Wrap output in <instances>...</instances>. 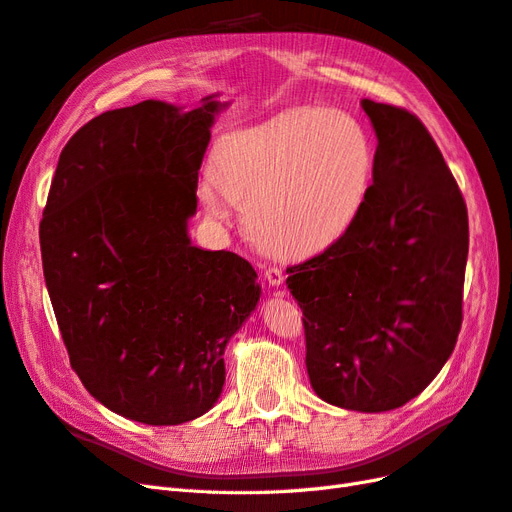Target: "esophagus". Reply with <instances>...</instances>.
Here are the masks:
<instances>
[{
    "instance_id": "1",
    "label": "esophagus",
    "mask_w": 512,
    "mask_h": 512,
    "mask_svg": "<svg viewBox=\"0 0 512 512\" xmlns=\"http://www.w3.org/2000/svg\"><path fill=\"white\" fill-rule=\"evenodd\" d=\"M265 280H267L271 286H280V284L284 282V271H282V267H277V265L267 267Z\"/></svg>"
}]
</instances>
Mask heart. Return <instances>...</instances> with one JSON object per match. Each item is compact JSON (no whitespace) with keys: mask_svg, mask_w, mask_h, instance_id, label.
Here are the masks:
<instances>
[{"mask_svg":"<svg viewBox=\"0 0 512 512\" xmlns=\"http://www.w3.org/2000/svg\"><path fill=\"white\" fill-rule=\"evenodd\" d=\"M374 175V147L352 115L297 106L230 134L200 181L213 218L230 200L247 205V226L265 250L284 258L318 254L359 218Z\"/></svg>","mask_w":512,"mask_h":512,"instance_id":"obj_1","label":"heart"}]
</instances>
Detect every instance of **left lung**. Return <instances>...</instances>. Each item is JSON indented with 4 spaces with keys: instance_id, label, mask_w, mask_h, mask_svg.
Masks as SVG:
<instances>
[{
    "instance_id": "left-lung-1",
    "label": "left lung",
    "mask_w": 512,
    "mask_h": 512,
    "mask_svg": "<svg viewBox=\"0 0 512 512\" xmlns=\"http://www.w3.org/2000/svg\"><path fill=\"white\" fill-rule=\"evenodd\" d=\"M378 136L359 218L286 269L320 399L359 412L408 404L438 376L461 329L468 209L423 121L363 100Z\"/></svg>"
}]
</instances>
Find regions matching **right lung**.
Segmentation results:
<instances>
[{"mask_svg":"<svg viewBox=\"0 0 512 512\" xmlns=\"http://www.w3.org/2000/svg\"><path fill=\"white\" fill-rule=\"evenodd\" d=\"M145 100L91 119L64 147L40 222L44 282L70 365L100 404L145 425L205 414L224 348L260 299L232 252L190 243L211 123Z\"/></svg>","mask_w":512,"mask_h":512,"instance_id":"1","label":"right lung"}]
</instances>
